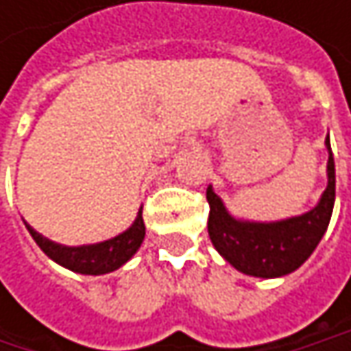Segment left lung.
<instances>
[{
	"instance_id": "8db88e82",
	"label": "left lung",
	"mask_w": 351,
	"mask_h": 351,
	"mask_svg": "<svg viewBox=\"0 0 351 351\" xmlns=\"http://www.w3.org/2000/svg\"><path fill=\"white\" fill-rule=\"evenodd\" d=\"M327 160V189L321 201L311 211L276 221V223H250L234 219L221 199L207 189L209 221L207 232L215 250L240 272L260 278H276L297 270L321 242L333 211L335 201V165L329 146Z\"/></svg>"
}]
</instances>
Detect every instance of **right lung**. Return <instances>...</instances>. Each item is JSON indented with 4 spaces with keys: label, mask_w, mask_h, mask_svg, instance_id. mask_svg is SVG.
<instances>
[{
    "label": "right lung",
    "mask_w": 351,
    "mask_h": 351,
    "mask_svg": "<svg viewBox=\"0 0 351 351\" xmlns=\"http://www.w3.org/2000/svg\"><path fill=\"white\" fill-rule=\"evenodd\" d=\"M30 236L34 238V242L40 245V250L52 258L54 262H58L60 266L81 272V274H106L111 270H117L121 264H125L140 244L144 242L146 236V226H144V217H142V209L138 211V217L134 221V226L130 230H125L123 234L101 242V244L93 245H79V247H69V245H60L46 240L44 236H40L28 226Z\"/></svg>",
    "instance_id": "add662e5"
}]
</instances>
